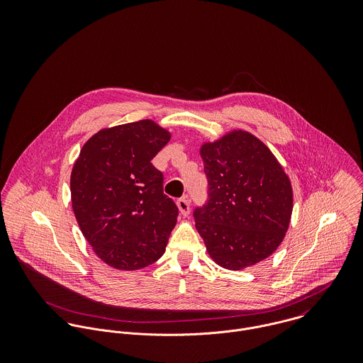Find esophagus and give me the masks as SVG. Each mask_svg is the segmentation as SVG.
<instances>
[{
  "label": "esophagus",
  "mask_w": 363,
  "mask_h": 363,
  "mask_svg": "<svg viewBox=\"0 0 363 363\" xmlns=\"http://www.w3.org/2000/svg\"><path fill=\"white\" fill-rule=\"evenodd\" d=\"M177 208L180 211V213L183 216H187L190 213V203H189V199L187 197H182L180 200H177Z\"/></svg>",
  "instance_id": "obj_1"
}]
</instances>
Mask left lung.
Returning a JSON list of instances; mask_svg holds the SVG:
<instances>
[{
    "label": "left lung",
    "instance_id": "obj_1",
    "mask_svg": "<svg viewBox=\"0 0 363 363\" xmlns=\"http://www.w3.org/2000/svg\"><path fill=\"white\" fill-rule=\"evenodd\" d=\"M207 204L194 211L209 257L240 271L269 257L289 228L294 191L282 164L259 138L230 130L203 143Z\"/></svg>",
    "mask_w": 363,
    "mask_h": 363
}]
</instances>
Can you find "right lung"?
Instances as JSON below:
<instances>
[{"label": "right lung", "mask_w": 363, "mask_h": 363, "mask_svg": "<svg viewBox=\"0 0 363 363\" xmlns=\"http://www.w3.org/2000/svg\"><path fill=\"white\" fill-rule=\"evenodd\" d=\"M170 138L150 118L106 127L72 166L75 219L94 253L116 269H140L164 253L179 209L163 194V176L151 160Z\"/></svg>", "instance_id": "obj_1"}]
</instances>
